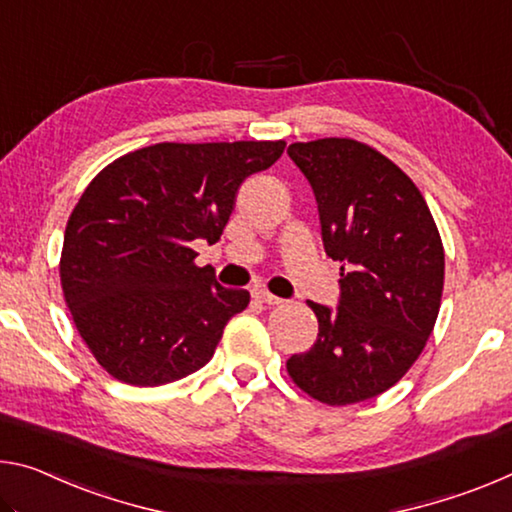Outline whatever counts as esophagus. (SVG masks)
Returning a JSON list of instances; mask_svg holds the SVG:
<instances>
[{
  "label": "esophagus",
  "mask_w": 512,
  "mask_h": 512,
  "mask_svg": "<svg viewBox=\"0 0 512 512\" xmlns=\"http://www.w3.org/2000/svg\"><path fill=\"white\" fill-rule=\"evenodd\" d=\"M253 298L257 300V303H264V305H280L282 303V298L273 296V294H269V291H264V289H255L253 291Z\"/></svg>",
  "instance_id": "obj_1"
}]
</instances>
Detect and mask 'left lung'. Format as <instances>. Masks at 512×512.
I'll return each instance as SVG.
<instances>
[{
	"label": "left lung",
	"mask_w": 512,
	"mask_h": 512,
	"mask_svg": "<svg viewBox=\"0 0 512 512\" xmlns=\"http://www.w3.org/2000/svg\"><path fill=\"white\" fill-rule=\"evenodd\" d=\"M287 154L314 191L326 255L342 262L339 307L307 303L319 337L287 371L321 403L373 399L431 337L444 289L440 232L415 182L367 143L319 139Z\"/></svg>",
	"instance_id": "1"
}]
</instances>
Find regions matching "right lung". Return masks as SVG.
Segmentation results:
<instances>
[{
  "label": "right lung",
  "mask_w": 512,
  "mask_h": 512,
  "mask_svg": "<svg viewBox=\"0 0 512 512\" xmlns=\"http://www.w3.org/2000/svg\"><path fill=\"white\" fill-rule=\"evenodd\" d=\"M282 152L285 141L157 143L93 177L68 218L59 273L104 371L157 387L212 360L250 294L218 285L191 246L221 239L241 182Z\"/></svg>",
  "instance_id": "right-lung-1"
}]
</instances>
